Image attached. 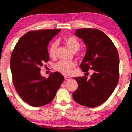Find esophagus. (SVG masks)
<instances>
[{
  "instance_id": "1",
  "label": "esophagus",
  "mask_w": 132,
  "mask_h": 132,
  "mask_svg": "<svg viewBox=\"0 0 132 132\" xmlns=\"http://www.w3.org/2000/svg\"><path fill=\"white\" fill-rule=\"evenodd\" d=\"M71 78L70 77H69V76H64V80H70Z\"/></svg>"
}]
</instances>
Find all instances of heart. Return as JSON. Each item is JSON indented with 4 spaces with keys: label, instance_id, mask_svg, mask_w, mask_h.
Returning <instances> with one entry per match:
<instances>
[{
    "label": "heart",
    "instance_id": "obj_1",
    "mask_svg": "<svg viewBox=\"0 0 132 132\" xmlns=\"http://www.w3.org/2000/svg\"><path fill=\"white\" fill-rule=\"evenodd\" d=\"M63 42L69 49L73 52H76L80 47V43L76 37L73 36H68L63 38ZM57 43L54 42L50 45L48 55L50 58H54L56 56ZM76 63L73 61H59L54 66L56 71L65 75H69L75 68Z\"/></svg>",
    "mask_w": 132,
    "mask_h": 132
}]
</instances>
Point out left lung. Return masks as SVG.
Listing matches in <instances>:
<instances>
[{"mask_svg":"<svg viewBox=\"0 0 132 132\" xmlns=\"http://www.w3.org/2000/svg\"><path fill=\"white\" fill-rule=\"evenodd\" d=\"M75 35L87 47L80 68L83 72L92 70L93 73L90 79L85 76L74 78L78 87L73 93V99L83 106H99L109 99L118 84V52L112 40L97 29H77Z\"/></svg>","mask_w":132,"mask_h":132,"instance_id":"8db88e82","label":"left lung"}]
</instances>
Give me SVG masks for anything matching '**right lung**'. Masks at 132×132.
<instances>
[{
	"label": "right lung",
	"mask_w": 132,
	"mask_h": 132,
	"mask_svg": "<svg viewBox=\"0 0 132 132\" xmlns=\"http://www.w3.org/2000/svg\"><path fill=\"white\" fill-rule=\"evenodd\" d=\"M61 29L31 30L21 37L13 50L10 58L12 80L18 94L33 107L50 103L64 80L59 72L45 78L41 68L50 59L47 46Z\"/></svg>",
	"instance_id": "1"
}]
</instances>
